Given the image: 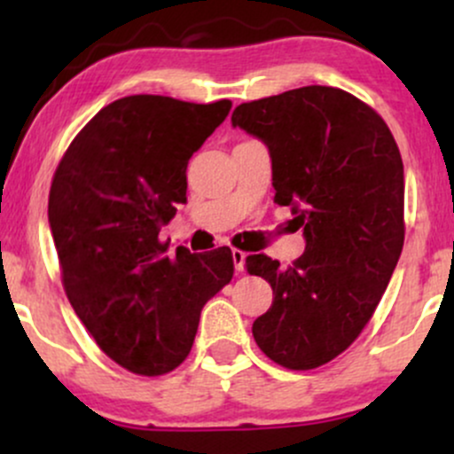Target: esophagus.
Returning <instances> with one entry per match:
<instances>
[{"instance_id":"esophagus-1","label":"esophagus","mask_w":454,"mask_h":454,"mask_svg":"<svg viewBox=\"0 0 454 454\" xmlns=\"http://www.w3.org/2000/svg\"><path fill=\"white\" fill-rule=\"evenodd\" d=\"M245 256H247V254L243 252V249H237L234 247L232 249V260H234V269L237 270H243V267H245Z\"/></svg>"}]
</instances>
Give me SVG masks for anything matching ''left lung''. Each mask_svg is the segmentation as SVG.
Wrapping results in <instances>:
<instances>
[{"label":"left lung","mask_w":454,"mask_h":454,"mask_svg":"<svg viewBox=\"0 0 454 454\" xmlns=\"http://www.w3.org/2000/svg\"><path fill=\"white\" fill-rule=\"evenodd\" d=\"M232 126L269 147L275 202L293 207L305 252L288 269L252 254L249 275L273 288L252 333L294 372L352 346L387 290L403 249V161L384 119L337 87L309 85L243 102Z\"/></svg>","instance_id":"obj_1"}]
</instances>
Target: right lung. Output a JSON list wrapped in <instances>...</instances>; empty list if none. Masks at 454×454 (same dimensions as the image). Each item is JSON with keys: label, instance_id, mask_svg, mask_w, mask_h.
<instances>
[{"label": "right lung", "instance_id": "add662e5", "mask_svg": "<svg viewBox=\"0 0 454 454\" xmlns=\"http://www.w3.org/2000/svg\"><path fill=\"white\" fill-rule=\"evenodd\" d=\"M231 108V100L121 98L57 164L49 223L66 296L100 350L138 376L185 361L202 307L234 275L231 247H176L170 256L160 239L187 200V161Z\"/></svg>", "mask_w": 454, "mask_h": 454}]
</instances>
